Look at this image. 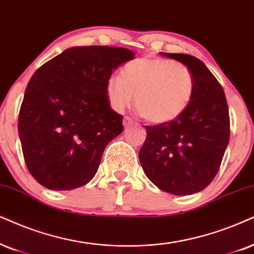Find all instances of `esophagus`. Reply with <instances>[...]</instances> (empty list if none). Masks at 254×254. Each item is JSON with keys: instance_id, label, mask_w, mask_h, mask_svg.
<instances>
[{"instance_id": "esophagus-1", "label": "esophagus", "mask_w": 254, "mask_h": 254, "mask_svg": "<svg viewBox=\"0 0 254 254\" xmlns=\"http://www.w3.org/2000/svg\"><path fill=\"white\" fill-rule=\"evenodd\" d=\"M132 124V120H131L130 117H127V116H125L124 117V120H123V125L125 127H130V125Z\"/></svg>"}]
</instances>
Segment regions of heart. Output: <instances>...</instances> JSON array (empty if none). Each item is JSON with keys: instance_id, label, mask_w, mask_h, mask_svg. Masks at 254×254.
I'll use <instances>...</instances> for the list:
<instances>
[{"instance_id": "b5f03b06", "label": "heart", "mask_w": 254, "mask_h": 254, "mask_svg": "<svg viewBox=\"0 0 254 254\" xmlns=\"http://www.w3.org/2000/svg\"><path fill=\"white\" fill-rule=\"evenodd\" d=\"M194 79L184 64L163 57H142L124 65L107 81L109 103L123 111L133 102L144 120L153 124L173 121L190 105Z\"/></svg>"}]
</instances>
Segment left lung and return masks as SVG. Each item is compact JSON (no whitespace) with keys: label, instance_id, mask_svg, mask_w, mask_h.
Segmentation results:
<instances>
[{"label":"left lung","instance_id":"obj_1","mask_svg":"<svg viewBox=\"0 0 254 254\" xmlns=\"http://www.w3.org/2000/svg\"><path fill=\"white\" fill-rule=\"evenodd\" d=\"M184 64L194 79L190 105L173 121L146 127L139 162L160 190L188 195L216 177L230 140L229 107L224 90L197 57L160 53Z\"/></svg>","mask_w":254,"mask_h":254}]
</instances>
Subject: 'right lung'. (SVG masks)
<instances>
[{
  "mask_svg": "<svg viewBox=\"0 0 254 254\" xmlns=\"http://www.w3.org/2000/svg\"><path fill=\"white\" fill-rule=\"evenodd\" d=\"M134 53L120 47H73L36 70L24 92L18 136L31 176L50 190L94 178L105 146L123 131L107 81Z\"/></svg>",
  "mask_w": 254,
  "mask_h": 254,
  "instance_id": "add662e5",
  "label": "right lung"
}]
</instances>
